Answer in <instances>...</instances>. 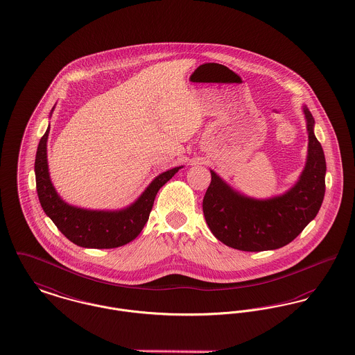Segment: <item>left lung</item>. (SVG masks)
Wrapping results in <instances>:
<instances>
[{
  "label": "left lung",
  "instance_id": "8db88e82",
  "mask_svg": "<svg viewBox=\"0 0 355 355\" xmlns=\"http://www.w3.org/2000/svg\"><path fill=\"white\" fill-rule=\"evenodd\" d=\"M309 132V154L299 181L288 191L256 200L234 191L213 170L202 201L209 230L230 248L247 252L277 250L290 244L313 221L326 190V159L313 134V115L303 107Z\"/></svg>",
  "mask_w": 355,
  "mask_h": 355
}]
</instances>
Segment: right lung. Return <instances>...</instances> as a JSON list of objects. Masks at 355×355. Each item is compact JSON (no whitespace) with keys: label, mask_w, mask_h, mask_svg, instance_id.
I'll return each instance as SVG.
<instances>
[{"label":"right lung","mask_w":355,"mask_h":355,"mask_svg":"<svg viewBox=\"0 0 355 355\" xmlns=\"http://www.w3.org/2000/svg\"><path fill=\"white\" fill-rule=\"evenodd\" d=\"M48 134L49 127L42 135L36 153L35 173L37 196L45 214L53 221L58 230L69 241L83 248L110 250L132 241L144 230L158 190L182 167L170 168L155 177L139 198L127 208L121 210L76 208L64 202L51 182L46 159Z\"/></svg>","instance_id":"right-lung-1"}]
</instances>
